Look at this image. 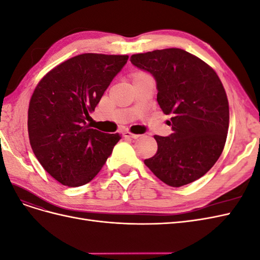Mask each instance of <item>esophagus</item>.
I'll list each match as a JSON object with an SVG mask.
<instances>
[{
	"mask_svg": "<svg viewBox=\"0 0 260 260\" xmlns=\"http://www.w3.org/2000/svg\"><path fill=\"white\" fill-rule=\"evenodd\" d=\"M122 135H123V137L124 138H131V139H138L140 136L139 135H135V133H131V132H129V131H124L123 133H122Z\"/></svg>",
	"mask_w": 260,
	"mask_h": 260,
	"instance_id": "34e87169",
	"label": "esophagus"
}]
</instances>
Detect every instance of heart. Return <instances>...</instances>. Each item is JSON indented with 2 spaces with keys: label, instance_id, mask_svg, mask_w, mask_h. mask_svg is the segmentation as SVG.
I'll use <instances>...</instances> for the list:
<instances>
[{
  "label": "heart",
  "instance_id": "heart-1",
  "mask_svg": "<svg viewBox=\"0 0 260 260\" xmlns=\"http://www.w3.org/2000/svg\"><path fill=\"white\" fill-rule=\"evenodd\" d=\"M145 76H147V74H145V73H136L135 75H133V79H137V78L145 77Z\"/></svg>",
  "mask_w": 260,
  "mask_h": 260
}]
</instances>
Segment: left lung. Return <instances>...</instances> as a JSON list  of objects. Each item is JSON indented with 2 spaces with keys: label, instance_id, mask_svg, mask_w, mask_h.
Returning a JSON list of instances; mask_svg holds the SVG:
<instances>
[{
  "label": "left lung",
  "instance_id": "left-lung-1",
  "mask_svg": "<svg viewBox=\"0 0 260 260\" xmlns=\"http://www.w3.org/2000/svg\"><path fill=\"white\" fill-rule=\"evenodd\" d=\"M131 62L152 74L157 102L172 115L169 137L154 136L156 154L144 164L170 186L200 179L221 155L229 128V103L218 75L195 55L181 49L135 54Z\"/></svg>",
  "mask_w": 260,
  "mask_h": 260
}]
</instances>
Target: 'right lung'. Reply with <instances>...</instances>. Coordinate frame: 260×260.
I'll return each mask as SVG.
<instances>
[{
  "instance_id": "add662e5",
  "label": "right lung",
  "mask_w": 260,
  "mask_h": 260,
  "mask_svg": "<svg viewBox=\"0 0 260 260\" xmlns=\"http://www.w3.org/2000/svg\"><path fill=\"white\" fill-rule=\"evenodd\" d=\"M128 55L85 53L54 67L30 99V145L45 171L62 185L86 184L95 177L119 133L91 129L85 120L125 65Z\"/></svg>"
}]
</instances>
